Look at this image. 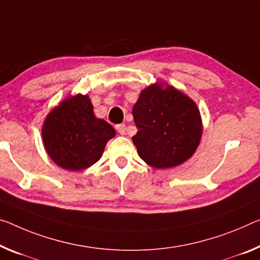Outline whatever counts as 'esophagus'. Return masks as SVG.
Returning <instances> with one entry per match:
<instances>
[{"instance_id":"obj_1","label":"esophagus","mask_w":260,"mask_h":260,"mask_svg":"<svg viewBox=\"0 0 260 260\" xmlns=\"http://www.w3.org/2000/svg\"><path fill=\"white\" fill-rule=\"evenodd\" d=\"M116 130L119 135H125V124H117Z\"/></svg>"}]
</instances>
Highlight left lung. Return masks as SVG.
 Returning a JSON list of instances; mask_svg holds the SVG:
<instances>
[{"label":"left lung","instance_id":"left-lung-1","mask_svg":"<svg viewBox=\"0 0 260 260\" xmlns=\"http://www.w3.org/2000/svg\"><path fill=\"white\" fill-rule=\"evenodd\" d=\"M155 82L142 90L133 108V142L147 165L170 169L191 157L202 136L197 103L173 86Z\"/></svg>","mask_w":260,"mask_h":260}]
</instances>
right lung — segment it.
Returning a JSON list of instances; mask_svg holds the SVG:
<instances>
[{"label":"right lung","mask_w":260,"mask_h":260,"mask_svg":"<svg viewBox=\"0 0 260 260\" xmlns=\"http://www.w3.org/2000/svg\"><path fill=\"white\" fill-rule=\"evenodd\" d=\"M43 143L50 158L61 169L86 170L100 160L115 129L95 117L87 95H74L60 102L44 121Z\"/></svg>","instance_id":"add662e5"}]
</instances>
